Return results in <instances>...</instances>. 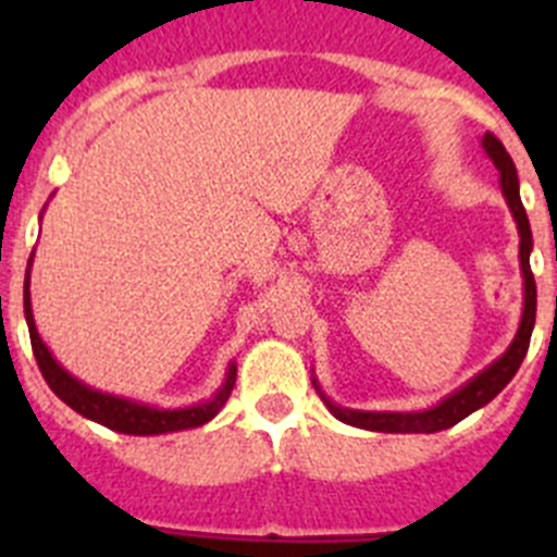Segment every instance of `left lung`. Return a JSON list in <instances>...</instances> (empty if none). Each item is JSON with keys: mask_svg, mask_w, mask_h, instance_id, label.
<instances>
[{"mask_svg": "<svg viewBox=\"0 0 557 557\" xmlns=\"http://www.w3.org/2000/svg\"><path fill=\"white\" fill-rule=\"evenodd\" d=\"M482 147L494 159L496 170L502 172V191L508 198L510 211H513L516 225H519V259H521V273H524V312H521V326L516 332V339L510 343V348L496 359L494 366L485 368L480 376H474L466 387H460L457 393H451L449 398H444L441 405L432 407L424 412H362V410H343V407L332 405L326 396L329 410L334 412V418H339L343 424L359 426V430L371 432H441L455 426L457 421H462L466 416H471L474 410L485 407L502 387L508 385L510 379L519 371L521 359L530 348V334H533L535 323V278L533 270H530V250H533V234H530L528 211L521 206L519 198V175H516V164L510 159V152L505 150L494 133H485L482 136Z\"/></svg>", "mask_w": 557, "mask_h": 557, "instance_id": "1", "label": "left lung"}]
</instances>
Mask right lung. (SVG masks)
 Masks as SVG:
<instances>
[{"instance_id":"1","label":"right lung","mask_w":557,"mask_h":557,"mask_svg":"<svg viewBox=\"0 0 557 557\" xmlns=\"http://www.w3.org/2000/svg\"><path fill=\"white\" fill-rule=\"evenodd\" d=\"M24 314H27L29 326V343H33V354H36V362L41 368V376L47 379V385L52 387L61 401H66L69 407L81 416L91 418L97 424L108 426V430L125 432V435H164V432H178V430H191V426H200L206 421L218 416L223 410V405L228 401L231 391H234L236 382V368H228V379H225L223 391L218 396L198 407H186V410H152V407L136 405V401H127V398L108 396V393L91 391L83 382H77L75 376H69L61 366H58L52 354L47 351V346L41 343L36 332V323H33V309H29V270L27 282H24Z\"/></svg>"}]
</instances>
